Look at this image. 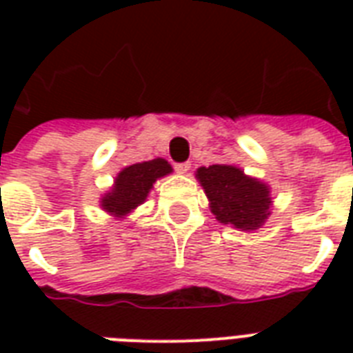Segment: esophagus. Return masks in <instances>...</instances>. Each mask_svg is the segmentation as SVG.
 <instances>
[{
  "label": "esophagus",
  "mask_w": 353,
  "mask_h": 353,
  "mask_svg": "<svg viewBox=\"0 0 353 353\" xmlns=\"http://www.w3.org/2000/svg\"><path fill=\"white\" fill-rule=\"evenodd\" d=\"M174 168H176V172H179V174H187V172L190 170V163H188V161H185V163H177Z\"/></svg>",
  "instance_id": "obj_1"
}]
</instances>
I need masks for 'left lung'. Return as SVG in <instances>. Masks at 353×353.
I'll return each instance as SVG.
<instances>
[{"mask_svg": "<svg viewBox=\"0 0 353 353\" xmlns=\"http://www.w3.org/2000/svg\"><path fill=\"white\" fill-rule=\"evenodd\" d=\"M198 179L210 199V210L221 223L249 231L256 229L269 216V188L263 183L243 176L231 165L201 166Z\"/></svg>", "mask_w": 353, "mask_h": 353, "instance_id": "8db88e82", "label": "left lung"}]
</instances>
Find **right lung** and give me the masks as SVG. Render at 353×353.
Listing matches in <instances>:
<instances>
[{
    "instance_id": "add662e5",
    "label": "right lung",
    "mask_w": 353,
    "mask_h": 353,
    "mask_svg": "<svg viewBox=\"0 0 353 353\" xmlns=\"http://www.w3.org/2000/svg\"><path fill=\"white\" fill-rule=\"evenodd\" d=\"M172 166L165 159L146 161L124 168L115 179V187L106 198L102 199V207L115 216H124L130 210L141 205L148 196L155 179L170 174Z\"/></svg>"
}]
</instances>
